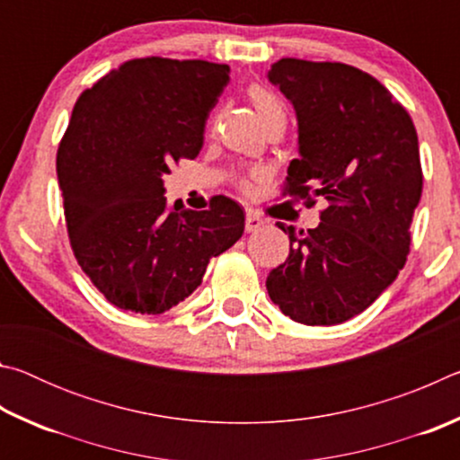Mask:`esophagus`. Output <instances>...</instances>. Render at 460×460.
Instances as JSON below:
<instances>
[{"label":"esophagus","mask_w":460,"mask_h":460,"mask_svg":"<svg viewBox=\"0 0 460 460\" xmlns=\"http://www.w3.org/2000/svg\"><path fill=\"white\" fill-rule=\"evenodd\" d=\"M263 225H266V221L261 219L260 215H255L253 211H247L245 213V231L247 233H255V231H260Z\"/></svg>","instance_id":"34e87169"}]
</instances>
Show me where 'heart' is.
<instances>
[{
  "label": "heart",
  "mask_w": 460,
  "mask_h": 460,
  "mask_svg": "<svg viewBox=\"0 0 460 460\" xmlns=\"http://www.w3.org/2000/svg\"><path fill=\"white\" fill-rule=\"evenodd\" d=\"M247 97L252 101V105L255 107V111H258L263 123L278 118V115H284L282 101H279L274 91L263 87V84H252V87L247 89Z\"/></svg>",
  "instance_id": "heart-1"
}]
</instances>
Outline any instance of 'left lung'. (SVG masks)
Returning <instances> with one entry per match:
<instances>
[{"label":"left lung","instance_id":"8db88e82","mask_svg":"<svg viewBox=\"0 0 460 460\" xmlns=\"http://www.w3.org/2000/svg\"><path fill=\"white\" fill-rule=\"evenodd\" d=\"M268 81L290 101L298 158L288 192L324 197L318 227L290 237L270 271L268 294L292 321L345 323L385 292L406 263L411 217L422 197L418 136L406 109L371 75L341 62L282 58Z\"/></svg>","mask_w":460,"mask_h":460}]
</instances>
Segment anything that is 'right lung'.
<instances>
[{
  "label": "right lung",
  "mask_w": 460,
  "mask_h": 460,
  "mask_svg": "<svg viewBox=\"0 0 460 460\" xmlns=\"http://www.w3.org/2000/svg\"><path fill=\"white\" fill-rule=\"evenodd\" d=\"M227 83V65L152 57L123 62L76 99L57 154L66 229L84 274L121 310L166 313L243 235L235 200L192 211L164 197L170 164L197 158Z\"/></svg>",
  "instance_id": "1"
}]
</instances>
